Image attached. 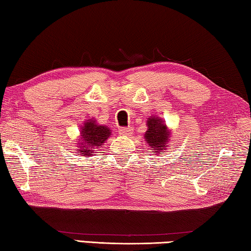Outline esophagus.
<instances>
[{
	"instance_id": "obj_1",
	"label": "esophagus",
	"mask_w": 251,
	"mask_h": 251,
	"mask_svg": "<svg viewBox=\"0 0 251 251\" xmlns=\"http://www.w3.org/2000/svg\"><path fill=\"white\" fill-rule=\"evenodd\" d=\"M118 133L123 136H130L133 134V128L132 127H122V128H119Z\"/></svg>"
}]
</instances>
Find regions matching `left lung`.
<instances>
[{"label":"left lung","mask_w":251,"mask_h":251,"mask_svg":"<svg viewBox=\"0 0 251 251\" xmlns=\"http://www.w3.org/2000/svg\"><path fill=\"white\" fill-rule=\"evenodd\" d=\"M147 130L144 135L145 141L153 152L161 154L163 151L168 149L169 141L171 138L170 130L166 124L157 116H151L146 123Z\"/></svg>","instance_id":"left-lung-1"}]
</instances>
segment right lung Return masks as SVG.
<instances>
[{
    "mask_svg": "<svg viewBox=\"0 0 251 251\" xmlns=\"http://www.w3.org/2000/svg\"><path fill=\"white\" fill-rule=\"evenodd\" d=\"M111 130L107 126L98 125L96 119H87L80 128V138L75 143L78 155L91 156L94 151L98 150L110 136Z\"/></svg>",
    "mask_w": 251,
    "mask_h": 251,
    "instance_id": "add662e5",
    "label": "right lung"
}]
</instances>
